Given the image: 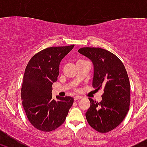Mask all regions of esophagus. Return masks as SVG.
<instances>
[{"label": "esophagus", "mask_w": 147, "mask_h": 147, "mask_svg": "<svg viewBox=\"0 0 147 147\" xmlns=\"http://www.w3.org/2000/svg\"><path fill=\"white\" fill-rule=\"evenodd\" d=\"M81 98H82V97H81V96H75V98H74V99H75V101H77V100H80V99H81Z\"/></svg>", "instance_id": "1"}]
</instances>
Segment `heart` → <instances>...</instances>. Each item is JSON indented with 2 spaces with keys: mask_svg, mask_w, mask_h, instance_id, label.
Segmentation results:
<instances>
[{
  "mask_svg": "<svg viewBox=\"0 0 147 147\" xmlns=\"http://www.w3.org/2000/svg\"><path fill=\"white\" fill-rule=\"evenodd\" d=\"M84 61H85V60H78V61H77V64H79V63H82V62H84Z\"/></svg>",
  "mask_w": 147,
  "mask_h": 147,
  "instance_id": "obj_1",
  "label": "heart"
}]
</instances>
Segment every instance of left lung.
Masks as SVG:
<instances>
[{
	"label": "left lung",
	"mask_w": 147,
	"mask_h": 147,
	"mask_svg": "<svg viewBox=\"0 0 147 147\" xmlns=\"http://www.w3.org/2000/svg\"><path fill=\"white\" fill-rule=\"evenodd\" d=\"M80 53L94 65L92 87L103 89L102 101L89 98L90 107L85 113L90 127L100 133L112 131L125 118L130 105V83L122 62L111 52L100 47H82Z\"/></svg>",
	"instance_id": "obj_1"
}]
</instances>
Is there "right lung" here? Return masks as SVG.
Masks as SVG:
<instances>
[{"instance_id":"right-lung-1","label":"right lung","mask_w":147,"mask_h":147,"mask_svg":"<svg viewBox=\"0 0 147 147\" xmlns=\"http://www.w3.org/2000/svg\"><path fill=\"white\" fill-rule=\"evenodd\" d=\"M75 45L50 47L32 56L23 76L21 100L30 124L38 129L51 131L64 123L73 104L71 97L53 99V83L57 81L62 59Z\"/></svg>"}]
</instances>
